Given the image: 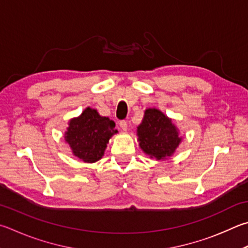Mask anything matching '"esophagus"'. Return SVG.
I'll list each match as a JSON object with an SVG mask.
<instances>
[{
  "instance_id": "esophagus-1",
  "label": "esophagus",
  "mask_w": 248,
  "mask_h": 248,
  "mask_svg": "<svg viewBox=\"0 0 248 248\" xmlns=\"http://www.w3.org/2000/svg\"><path fill=\"white\" fill-rule=\"evenodd\" d=\"M119 125H120L121 129L124 130V131L128 129V123L125 120H120L119 121Z\"/></svg>"
}]
</instances>
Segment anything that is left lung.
<instances>
[{
	"label": "left lung",
	"mask_w": 248,
	"mask_h": 248,
	"mask_svg": "<svg viewBox=\"0 0 248 248\" xmlns=\"http://www.w3.org/2000/svg\"><path fill=\"white\" fill-rule=\"evenodd\" d=\"M138 136L144 153L156 159L172 155L181 142L171 119L155 108L145 110L142 124L138 127Z\"/></svg>",
	"instance_id": "1"
}]
</instances>
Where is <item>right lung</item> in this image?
Wrapping results in <instances>:
<instances>
[{
  "label": "right lung",
  "instance_id": "right-lung-1",
  "mask_svg": "<svg viewBox=\"0 0 248 248\" xmlns=\"http://www.w3.org/2000/svg\"><path fill=\"white\" fill-rule=\"evenodd\" d=\"M115 125L114 121L88 107L78 118L70 120L65 139L75 156L85 163H95L102 158L112 134L118 132Z\"/></svg>",
  "mask_w": 248,
  "mask_h": 248
}]
</instances>
